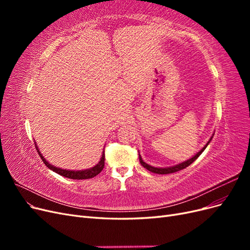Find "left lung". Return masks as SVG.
Masks as SVG:
<instances>
[{"mask_svg":"<svg viewBox=\"0 0 250 250\" xmlns=\"http://www.w3.org/2000/svg\"><path fill=\"white\" fill-rule=\"evenodd\" d=\"M211 139H213V137H211V138L209 139V141L208 142L207 145L204 146V147L199 151V152H198L197 154H195L192 158H190V160H188V161H186V162H184V163L178 164V165H175V166H172V167H168V168H155V167H152V166H150V165L146 164L145 162H143L141 155H140V163H141V165L143 166L144 168H146V169H147V170H149L150 172L156 173V174H170V173L177 172V171H180V170H183V169L187 168L188 166H190L193 162H195L196 160H197V158L199 157V155H200V154L203 152V151H204V149L207 148V146L208 145V143L210 142V140H211Z\"/></svg>","mask_w":250,"mask_h":250,"instance_id":"1","label":"left lung"}]
</instances>
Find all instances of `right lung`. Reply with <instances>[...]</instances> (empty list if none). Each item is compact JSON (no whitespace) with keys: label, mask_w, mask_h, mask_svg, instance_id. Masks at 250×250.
Here are the masks:
<instances>
[{"label":"right lung","mask_w":250,"mask_h":250,"mask_svg":"<svg viewBox=\"0 0 250 250\" xmlns=\"http://www.w3.org/2000/svg\"><path fill=\"white\" fill-rule=\"evenodd\" d=\"M35 147H36V150L37 152H39L42 161L43 162V164L47 166V167L49 169H51L52 171H54L56 173H58L59 175L62 176H64L66 178H71V179H88V178H93L95 177L96 175H98L99 174L103 168H104V161H105V151H103L102 153V157L100 162L98 163L95 167L90 168V169H86V170H80V171H73V170H64V169H60V168H57V167H54V166H52L50 163H48L46 161V158H44L42 156V154L40 152V150L37 149V146H36V143H35Z\"/></svg>","instance_id":"1"}]
</instances>
